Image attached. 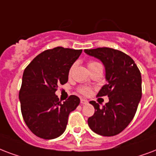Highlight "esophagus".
<instances>
[{
    "mask_svg": "<svg viewBox=\"0 0 156 156\" xmlns=\"http://www.w3.org/2000/svg\"><path fill=\"white\" fill-rule=\"evenodd\" d=\"M80 103L82 105H86V104H87V103H88V101H87V100H85V99H83V98H82V99L80 100Z\"/></svg>",
    "mask_w": 156,
    "mask_h": 156,
    "instance_id": "1",
    "label": "esophagus"
}]
</instances>
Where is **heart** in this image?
Masks as SVG:
<instances>
[{
    "label": "heart",
    "instance_id": "heart-1",
    "mask_svg": "<svg viewBox=\"0 0 156 156\" xmlns=\"http://www.w3.org/2000/svg\"><path fill=\"white\" fill-rule=\"evenodd\" d=\"M101 65V64H99L98 62H96V61H90V62L88 63V67H93V66H96V65ZM73 67L71 68L70 72H71V70H72ZM78 91L79 93L84 95V96H88L89 94L91 93V89L89 88V87H78Z\"/></svg>",
    "mask_w": 156,
    "mask_h": 156
}]
</instances>
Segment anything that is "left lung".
I'll return each mask as SVG.
<instances>
[{
  "instance_id": "1",
  "label": "left lung",
  "mask_w": 156,
  "mask_h": 156,
  "mask_svg": "<svg viewBox=\"0 0 156 156\" xmlns=\"http://www.w3.org/2000/svg\"><path fill=\"white\" fill-rule=\"evenodd\" d=\"M84 51L104 64L108 83L97 97H109V102L102 108L96 101H90L95 113L88 118L87 123L96 133L115 136L128 127L136 114L141 98V72L133 59L120 51L99 47Z\"/></svg>"
}]
</instances>
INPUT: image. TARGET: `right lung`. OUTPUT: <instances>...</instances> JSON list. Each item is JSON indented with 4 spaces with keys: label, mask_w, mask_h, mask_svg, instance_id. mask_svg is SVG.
<instances>
[{
    "label": "right lung",
    "mask_w": 156,
    "mask_h": 156,
    "mask_svg": "<svg viewBox=\"0 0 156 156\" xmlns=\"http://www.w3.org/2000/svg\"><path fill=\"white\" fill-rule=\"evenodd\" d=\"M83 50L57 46L34 58L23 71L19 97L23 120L36 136L54 139L65 132L68 117L80 99L71 95L61 102L55 95L59 84L68 82L69 72Z\"/></svg>",
    "instance_id": "add662e5"
}]
</instances>
